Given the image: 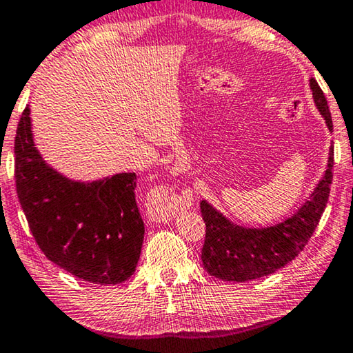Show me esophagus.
Wrapping results in <instances>:
<instances>
[{
  "mask_svg": "<svg viewBox=\"0 0 353 353\" xmlns=\"http://www.w3.org/2000/svg\"><path fill=\"white\" fill-rule=\"evenodd\" d=\"M170 205H171V204H170ZM171 212H172V209H171V210H170V212H168V214H166V215H165V216H170V215H171Z\"/></svg>",
  "mask_w": 353,
  "mask_h": 353,
  "instance_id": "1",
  "label": "esophagus"
}]
</instances>
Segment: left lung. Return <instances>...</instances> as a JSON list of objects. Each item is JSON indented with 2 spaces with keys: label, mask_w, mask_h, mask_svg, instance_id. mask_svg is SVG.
I'll return each mask as SVG.
<instances>
[{
  "label": "left lung",
  "mask_w": 353,
  "mask_h": 353,
  "mask_svg": "<svg viewBox=\"0 0 353 353\" xmlns=\"http://www.w3.org/2000/svg\"><path fill=\"white\" fill-rule=\"evenodd\" d=\"M319 113L333 132L332 114L327 99L314 78L310 80ZM333 146L330 148L327 170L319 181L310 199L292 216L267 228H243L212 207L207 201H201V215L205 223V240L201 251V259L205 272L223 281H251L275 273L295 259L305 248L319 220L327 207L330 185L333 181Z\"/></svg>",
  "instance_id": "1"
}]
</instances>
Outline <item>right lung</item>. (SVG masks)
Returning <instances> with one entry per match:
<instances>
[{"label":"right lung","mask_w":353,"mask_h":353,"mask_svg":"<svg viewBox=\"0 0 353 353\" xmlns=\"http://www.w3.org/2000/svg\"><path fill=\"white\" fill-rule=\"evenodd\" d=\"M15 185L39 248L83 281L119 284L135 272L144 239L135 172L92 182L67 179L34 146L30 106L15 135Z\"/></svg>","instance_id":"add662e5"}]
</instances>
